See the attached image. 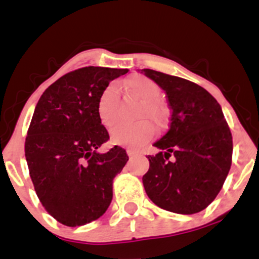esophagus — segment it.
<instances>
[{"label": "esophagus", "mask_w": 259, "mask_h": 259, "mask_svg": "<svg viewBox=\"0 0 259 259\" xmlns=\"http://www.w3.org/2000/svg\"><path fill=\"white\" fill-rule=\"evenodd\" d=\"M126 153H127V156H129V157H133V156H135V154L138 153V152H136V151L132 150V148H127V150H126Z\"/></svg>", "instance_id": "1"}]
</instances>
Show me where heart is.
<instances>
[{
  "label": "heart",
  "mask_w": 259,
  "mask_h": 259,
  "mask_svg": "<svg viewBox=\"0 0 259 259\" xmlns=\"http://www.w3.org/2000/svg\"><path fill=\"white\" fill-rule=\"evenodd\" d=\"M124 89L129 96L142 101L138 112V119L148 118L154 125L164 123L165 109L159 102L160 88L156 81L145 75H133L124 81ZM119 90L115 85H108L97 100V117L103 126L112 127L118 120ZM153 126L150 121L140 120L135 124H117L111 130V140L114 145L139 148L153 136Z\"/></svg>",
  "instance_id": "heart-1"
}]
</instances>
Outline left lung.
Masks as SVG:
<instances>
[{"label":"left lung","mask_w":259,"mask_h":259,"mask_svg":"<svg viewBox=\"0 0 259 259\" xmlns=\"http://www.w3.org/2000/svg\"><path fill=\"white\" fill-rule=\"evenodd\" d=\"M141 73L165 91L171 109L168 133L154 142L160 152L147 157L145 191L169 212H201L219 194L231 167L233 136L222 107L195 82L152 69Z\"/></svg>","instance_id":"obj_1"}]
</instances>
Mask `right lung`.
<instances>
[{
	"instance_id": "1",
	"label": "right lung",
	"mask_w": 259,
	"mask_h": 259,
	"mask_svg": "<svg viewBox=\"0 0 259 259\" xmlns=\"http://www.w3.org/2000/svg\"><path fill=\"white\" fill-rule=\"evenodd\" d=\"M127 69L85 67L45 90L35 107L25 158L45 209L67 227L99 219L111 204L113 179L126 164L124 148L99 153L109 135L97 117V100Z\"/></svg>"
}]
</instances>
